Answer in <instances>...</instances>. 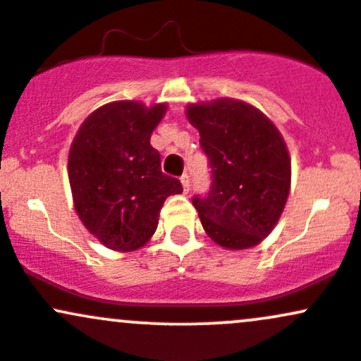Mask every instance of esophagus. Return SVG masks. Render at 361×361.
<instances>
[{
    "mask_svg": "<svg viewBox=\"0 0 361 361\" xmlns=\"http://www.w3.org/2000/svg\"><path fill=\"white\" fill-rule=\"evenodd\" d=\"M180 184H182V189H184V192H185V195H188V192H189V185H191V180H189L188 173H184V176L180 177Z\"/></svg>",
    "mask_w": 361,
    "mask_h": 361,
    "instance_id": "1",
    "label": "esophagus"
}]
</instances>
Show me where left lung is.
Here are the masks:
<instances>
[{
  "mask_svg": "<svg viewBox=\"0 0 361 361\" xmlns=\"http://www.w3.org/2000/svg\"><path fill=\"white\" fill-rule=\"evenodd\" d=\"M189 122L212 169L207 196L192 204L207 234L227 250L257 246L281 219L290 188V158L277 127L239 99L189 104Z\"/></svg>",
  "mask_w": 361,
  "mask_h": 361,
  "instance_id": "obj_1",
  "label": "left lung"
}]
</instances>
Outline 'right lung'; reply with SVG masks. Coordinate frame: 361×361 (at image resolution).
I'll return each instance as SVG.
<instances>
[{
  "instance_id": "right-lung-1",
  "label": "right lung",
  "mask_w": 361,
  "mask_h": 361,
  "mask_svg": "<svg viewBox=\"0 0 361 361\" xmlns=\"http://www.w3.org/2000/svg\"><path fill=\"white\" fill-rule=\"evenodd\" d=\"M166 104L146 108L114 102L84 120L68 153V180L80 222L104 246L134 251L154 234L179 179L161 172L160 153L149 145Z\"/></svg>"
}]
</instances>
